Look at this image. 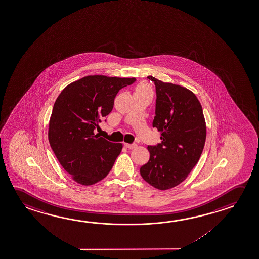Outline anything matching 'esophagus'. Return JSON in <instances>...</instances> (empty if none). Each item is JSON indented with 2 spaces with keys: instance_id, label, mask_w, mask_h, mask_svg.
Wrapping results in <instances>:
<instances>
[{
  "instance_id": "obj_1",
  "label": "esophagus",
  "mask_w": 259,
  "mask_h": 259,
  "mask_svg": "<svg viewBox=\"0 0 259 259\" xmlns=\"http://www.w3.org/2000/svg\"><path fill=\"white\" fill-rule=\"evenodd\" d=\"M124 146L128 149H134L136 148V144H124Z\"/></svg>"
}]
</instances>
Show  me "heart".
<instances>
[{
    "instance_id": "b5f03b06",
    "label": "heart",
    "mask_w": 259,
    "mask_h": 259,
    "mask_svg": "<svg viewBox=\"0 0 259 259\" xmlns=\"http://www.w3.org/2000/svg\"><path fill=\"white\" fill-rule=\"evenodd\" d=\"M136 90H145V91H149L150 92V88H149V85L146 83H141L137 87Z\"/></svg>"
}]
</instances>
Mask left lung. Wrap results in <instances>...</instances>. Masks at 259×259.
Instances as JSON below:
<instances>
[{
	"label": "left lung",
	"instance_id": "obj_1",
	"mask_svg": "<svg viewBox=\"0 0 259 259\" xmlns=\"http://www.w3.org/2000/svg\"><path fill=\"white\" fill-rule=\"evenodd\" d=\"M156 91L153 127L161 132L160 144L149 145L150 159L140 168L144 181L159 190L177 186L197 164L206 140V123L191 90L152 76Z\"/></svg>",
	"mask_w": 259,
	"mask_h": 259
}]
</instances>
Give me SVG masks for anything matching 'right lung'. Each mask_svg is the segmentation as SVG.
I'll return each instance as SVG.
<instances>
[{
	"instance_id": "obj_1",
	"label": "right lung",
	"mask_w": 259,
	"mask_h": 259,
	"mask_svg": "<svg viewBox=\"0 0 259 259\" xmlns=\"http://www.w3.org/2000/svg\"><path fill=\"white\" fill-rule=\"evenodd\" d=\"M136 80L85 76L66 87L57 98L49 124L50 144L64 169L82 185L105 178L121 153L122 144L108 142L95 130L113 109L119 90Z\"/></svg>"
}]
</instances>
